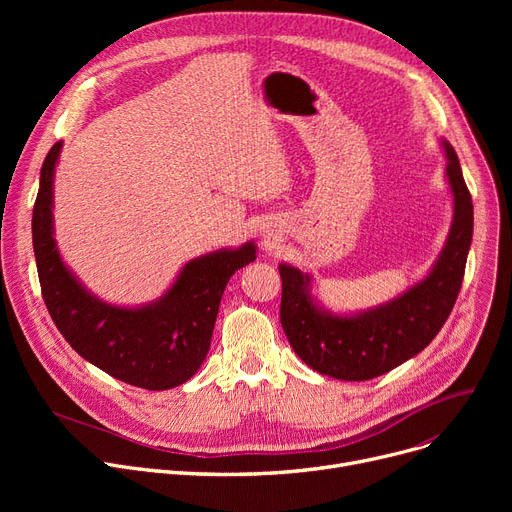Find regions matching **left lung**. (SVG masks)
<instances>
[{"mask_svg":"<svg viewBox=\"0 0 512 512\" xmlns=\"http://www.w3.org/2000/svg\"><path fill=\"white\" fill-rule=\"evenodd\" d=\"M452 193V226L432 272L396 299L353 315H334L311 294V276L280 263V321L290 346L311 369L365 382L419 355L448 319L465 276L473 238V203L452 145L442 141Z\"/></svg>","mask_w":512,"mask_h":512,"instance_id":"left-lung-1","label":"left lung"}]
</instances>
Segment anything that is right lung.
<instances>
[{
    "label": "right lung",
    "instance_id": "right-lung-1",
    "mask_svg": "<svg viewBox=\"0 0 512 512\" xmlns=\"http://www.w3.org/2000/svg\"><path fill=\"white\" fill-rule=\"evenodd\" d=\"M62 141L43 161L33 207V249L43 301L74 351L112 378L145 390L188 382L205 361L224 288L257 257L255 242L188 261L164 297L116 307L91 294L64 265L53 238V172Z\"/></svg>",
    "mask_w": 512,
    "mask_h": 512
}]
</instances>
